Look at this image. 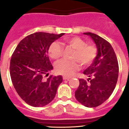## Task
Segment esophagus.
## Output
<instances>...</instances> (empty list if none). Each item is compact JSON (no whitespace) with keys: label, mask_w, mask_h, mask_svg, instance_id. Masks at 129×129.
Listing matches in <instances>:
<instances>
[{"label":"esophagus","mask_w":129,"mask_h":129,"mask_svg":"<svg viewBox=\"0 0 129 129\" xmlns=\"http://www.w3.org/2000/svg\"><path fill=\"white\" fill-rule=\"evenodd\" d=\"M62 79H63L64 80H67V81H68L69 80V79H70V77H67V76H63V77H62Z\"/></svg>","instance_id":"1"}]
</instances>
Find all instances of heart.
<instances>
[{"instance_id":"heart-1","label":"heart","mask_w":129,"mask_h":129,"mask_svg":"<svg viewBox=\"0 0 129 129\" xmlns=\"http://www.w3.org/2000/svg\"><path fill=\"white\" fill-rule=\"evenodd\" d=\"M63 44L74 50L72 59L68 61L62 59L55 64V70L59 74L70 76L79 68V64L82 67L90 65L95 60L98 54V48L94 44H87L83 39L79 37H72L63 39ZM63 47L58 42H53L48 48L49 55L52 59L57 60L62 56ZM78 61V62L77 61Z\"/></svg>"}]
</instances>
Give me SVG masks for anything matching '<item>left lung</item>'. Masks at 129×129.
<instances>
[{"mask_svg": "<svg viewBox=\"0 0 129 129\" xmlns=\"http://www.w3.org/2000/svg\"><path fill=\"white\" fill-rule=\"evenodd\" d=\"M93 39L98 48L95 60L83 74L90 78L79 79V85L75 92L77 101L86 107H96L110 96L118 78L119 66L113 48L109 42L96 34L84 33Z\"/></svg>", "mask_w": 129, "mask_h": 129, "instance_id": "left-lung-1", "label": "left lung"}]
</instances>
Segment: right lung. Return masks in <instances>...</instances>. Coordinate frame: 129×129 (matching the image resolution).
<instances>
[{"label": "right lung", "instance_id": "right-lung-1", "mask_svg": "<svg viewBox=\"0 0 129 129\" xmlns=\"http://www.w3.org/2000/svg\"><path fill=\"white\" fill-rule=\"evenodd\" d=\"M64 34L36 32L26 36L17 45L10 61L11 81L17 94L27 104L44 107L55 96L61 76H45L53 69L48 48Z\"/></svg>", "mask_w": 129, "mask_h": 129}]
</instances>
